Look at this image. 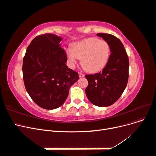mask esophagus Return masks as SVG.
Wrapping results in <instances>:
<instances>
[{
  "label": "esophagus",
  "mask_w": 156,
  "mask_h": 156,
  "mask_svg": "<svg viewBox=\"0 0 156 156\" xmlns=\"http://www.w3.org/2000/svg\"><path fill=\"white\" fill-rule=\"evenodd\" d=\"M84 76V75L81 73H79V77H83Z\"/></svg>",
  "instance_id": "34e87169"
}]
</instances>
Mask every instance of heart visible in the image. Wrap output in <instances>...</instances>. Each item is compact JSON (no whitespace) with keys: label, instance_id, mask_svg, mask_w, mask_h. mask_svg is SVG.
I'll return each mask as SVG.
<instances>
[{"label":"heart","instance_id":"b5f03b06","mask_svg":"<svg viewBox=\"0 0 156 156\" xmlns=\"http://www.w3.org/2000/svg\"><path fill=\"white\" fill-rule=\"evenodd\" d=\"M111 55V48L107 41L96 37H88L76 41L72 48L66 49L70 68H75L79 60L88 72L96 73L105 68Z\"/></svg>","mask_w":156,"mask_h":156}]
</instances>
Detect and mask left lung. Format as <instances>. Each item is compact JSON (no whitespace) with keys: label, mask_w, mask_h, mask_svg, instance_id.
I'll use <instances>...</instances> for the list:
<instances>
[{"label":"left lung","mask_w":156,"mask_h":156,"mask_svg":"<svg viewBox=\"0 0 156 156\" xmlns=\"http://www.w3.org/2000/svg\"><path fill=\"white\" fill-rule=\"evenodd\" d=\"M111 48V55L102 72L86 75L88 85L86 95L92 104L107 107L115 103L124 92L129 76V59L124 45L115 36L99 33Z\"/></svg>","instance_id":"obj_1"}]
</instances>
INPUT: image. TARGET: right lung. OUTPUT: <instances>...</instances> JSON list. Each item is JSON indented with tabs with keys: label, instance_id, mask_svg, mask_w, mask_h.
I'll return each instance as SVG.
<instances>
[{
	"label": "right lung",
	"instance_id": "add662e5",
	"mask_svg": "<svg viewBox=\"0 0 156 156\" xmlns=\"http://www.w3.org/2000/svg\"><path fill=\"white\" fill-rule=\"evenodd\" d=\"M53 34L37 36L28 47L23 62L25 88L36 104L55 109L66 100L69 88L79 79L78 73L69 69L60 42Z\"/></svg>",
	"mask_w": 156,
	"mask_h": 156
}]
</instances>
